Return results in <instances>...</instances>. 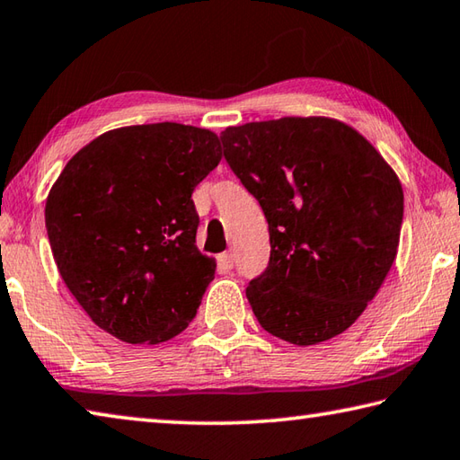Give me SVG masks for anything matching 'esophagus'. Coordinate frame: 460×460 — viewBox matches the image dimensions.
I'll list each match as a JSON object with an SVG mask.
<instances>
[{
  "label": "esophagus",
  "mask_w": 460,
  "mask_h": 460,
  "mask_svg": "<svg viewBox=\"0 0 460 460\" xmlns=\"http://www.w3.org/2000/svg\"><path fill=\"white\" fill-rule=\"evenodd\" d=\"M217 262H220V267H222L224 270H230L232 267H234V254H232V252H224V254L217 256Z\"/></svg>",
  "instance_id": "34e87169"
}]
</instances>
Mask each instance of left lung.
<instances>
[{
  "mask_svg": "<svg viewBox=\"0 0 460 460\" xmlns=\"http://www.w3.org/2000/svg\"><path fill=\"white\" fill-rule=\"evenodd\" d=\"M220 141L269 222V264L246 287L259 323L295 345L343 333L396 259L404 193L394 169L325 117L228 127Z\"/></svg>",
  "mask_w": 460,
  "mask_h": 460,
  "instance_id": "left-lung-1",
  "label": "left lung"
}]
</instances>
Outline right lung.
I'll list each match as a JSON object with an SVG mask.
<instances>
[{
  "instance_id": "obj_1",
  "label": "right lung",
  "mask_w": 460,
  "mask_h": 460,
  "mask_svg": "<svg viewBox=\"0 0 460 460\" xmlns=\"http://www.w3.org/2000/svg\"><path fill=\"white\" fill-rule=\"evenodd\" d=\"M208 128L123 127L72 157L46 199L60 277L88 317L127 343H161L196 317L216 261L196 246L191 193L220 164Z\"/></svg>"
}]
</instances>
